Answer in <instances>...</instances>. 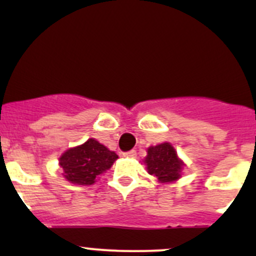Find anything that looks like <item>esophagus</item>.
Masks as SVG:
<instances>
[{
  "instance_id": "obj_1",
  "label": "esophagus",
  "mask_w": 256,
  "mask_h": 256,
  "mask_svg": "<svg viewBox=\"0 0 256 256\" xmlns=\"http://www.w3.org/2000/svg\"><path fill=\"white\" fill-rule=\"evenodd\" d=\"M136 155H137V152H136V150H134V149H132V150H130V152H124L125 158H136Z\"/></svg>"
}]
</instances>
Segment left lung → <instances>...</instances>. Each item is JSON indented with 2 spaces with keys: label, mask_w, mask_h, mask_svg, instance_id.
<instances>
[{
  "label": "left lung",
  "mask_w": 256,
  "mask_h": 256,
  "mask_svg": "<svg viewBox=\"0 0 256 256\" xmlns=\"http://www.w3.org/2000/svg\"><path fill=\"white\" fill-rule=\"evenodd\" d=\"M146 164L148 172L162 183L177 180L183 170V162L179 160L174 148L170 143L150 146Z\"/></svg>",
  "instance_id": "1"
}]
</instances>
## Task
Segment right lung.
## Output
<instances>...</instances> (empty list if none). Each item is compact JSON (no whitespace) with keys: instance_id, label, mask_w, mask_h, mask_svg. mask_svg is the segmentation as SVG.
Returning <instances> with one entry per match:
<instances>
[{"instance_id":"1","label":"right lung","mask_w":256,"mask_h":256,"mask_svg":"<svg viewBox=\"0 0 256 256\" xmlns=\"http://www.w3.org/2000/svg\"><path fill=\"white\" fill-rule=\"evenodd\" d=\"M118 155L90 138L84 144L68 149L60 158L64 177L73 184L91 185L110 168Z\"/></svg>"}]
</instances>
